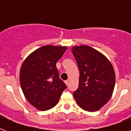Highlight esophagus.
<instances>
[{"instance_id":"esophagus-1","label":"esophagus","mask_w":131,"mask_h":131,"mask_svg":"<svg viewBox=\"0 0 131 131\" xmlns=\"http://www.w3.org/2000/svg\"><path fill=\"white\" fill-rule=\"evenodd\" d=\"M65 84H67V85H68V84H69V80H67V81H65Z\"/></svg>"}]
</instances>
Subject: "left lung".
I'll use <instances>...</instances> for the list:
<instances>
[{"mask_svg": "<svg viewBox=\"0 0 131 131\" xmlns=\"http://www.w3.org/2000/svg\"><path fill=\"white\" fill-rule=\"evenodd\" d=\"M72 53L80 70L79 86L73 95L82 109L96 112L112 96L116 81L114 68L105 56L88 45L73 47Z\"/></svg>", "mask_w": 131, "mask_h": 131, "instance_id": "left-lung-1", "label": "left lung"}]
</instances>
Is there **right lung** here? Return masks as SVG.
Here are the masks:
<instances>
[{
	"label": "right lung",
	"mask_w": 131,
	"mask_h": 131,
	"mask_svg": "<svg viewBox=\"0 0 131 131\" xmlns=\"http://www.w3.org/2000/svg\"><path fill=\"white\" fill-rule=\"evenodd\" d=\"M67 47L46 45L30 53L21 65L19 81L28 101L41 111L53 108L67 86L56 64Z\"/></svg>",
	"instance_id": "right-lung-1"
}]
</instances>
